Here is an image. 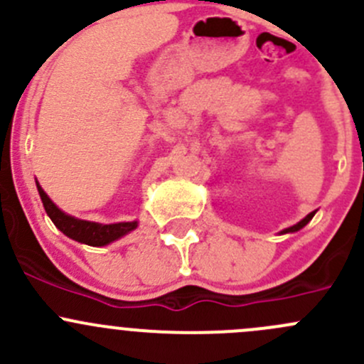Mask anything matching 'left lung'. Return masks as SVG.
Here are the masks:
<instances>
[{
    "label": "left lung",
    "instance_id": "1",
    "mask_svg": "<svg viewBox=\"0 0 364 364\" xmlns=\"http://www.w3.org/2000/svg\"><path fill=\"white\" fill-rule=\"evenodd\" d=\"M314 215H315V211H311V213H310V215H306V216H304V218H303V220H301V222H297V223H296V225L289 227V229L282 230V232H284V234H287V232H296V230L303 229V227H304V225H306V223H308V222H310V220H311V218H314Z\"/></svg>",
    "mask_w": 364,
    "mask_h": 364
}]
</instances>
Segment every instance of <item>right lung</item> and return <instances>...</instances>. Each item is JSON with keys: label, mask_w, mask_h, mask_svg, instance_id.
I'll return each instance as SVG.
<instances>
[{"label": "right lung", "mask_w": 364, "mask_h": 364, "mask_svg": "<svg viewBox=\"0 0 364 364\" xmlns=\"http://www.w3.org/2000/svg\"><path fill=\"white\" fill-rule=\"evenodd\" d=\"M36 188H38L43 208H46L47 215L53 220L54 225H56L65 236L72 237V240L79 241V243L90 245V247H105V245L123 237L124 234L132 232V230L137 227V222H119L104 225V223L73 218V216L61 211V209L47 197V193L43 192L42 186L38 185V181H36Z\"/></svg>", "instance_id": "add662e5"}]
</instances>
